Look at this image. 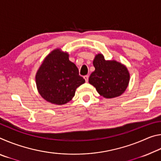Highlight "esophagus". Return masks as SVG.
Segmentation results:
<instances>
[{
	"mask_svg": "<svg viewBox=\"0 0 161 161\" xmlns=\"http://www.w3.org/2000/svg\"><path fill=\"white\" fill-rule=\"evenodd\" d=\"M84 80H85L86 82H88V81H89V76L88 75L84 76Z\"/></svg>",
	"mask_w": 161,
	"mask_h": 161,
	"instance_id": "1",
	"label": "esophagus"
}]
</instances>
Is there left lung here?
Returning a JSON list of instances; mask_svg holds the SVG:
<instances>
[{
    "label": "left lung",
    "mask_w": 161,
    "mask_h": 161,
    "mask_svg": "<svg viewBox=\"0 0 161 161\" xmlns=\"http://www.w3.org/2000/svg\"><path fill=\"white\" fill-rule=\"evenodd\" d=\"M95 70L89 82L96 88L101 96L113 99L124 93L130 80L126 65L116 60H106L102 54H97L93 60Z\"/></svg>",
    "instance_id": "1"
}]
</instances>
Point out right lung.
<instances>
[{"mask_svg": "<svg viewBox=\"0 0 161 161\" xmlns=\"http://www.w3.org/2000/svg\"><path fill=\"white\" fill-rule=\"evenodd\" d=\"M37 91L43 99L63 105L75 97L77 87L85 82L78 68L69 59V54L57 48L48 54L35 75Z\"/></svg>", "mask_w": 161, "mask_h": 161, "instance_id": "add662e5", "label": "right lung"}]
</instances>
